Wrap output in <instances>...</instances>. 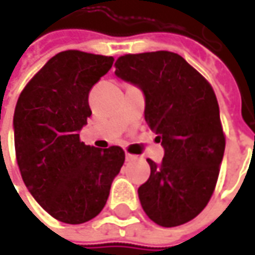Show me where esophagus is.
I'll return each mask as SVG.
<instances>
[{
    "mask_svg": "<svg viewBox=\"0 0 255 255\" xmlns=\"http://www.w3.org/2000/svg\"><path fill=\"white\" fill-rule=\"evenodd\" d=\"M126 162H133V160H136L137 159V156H134V154H129V153H126Z\"/></svg>",
    "mask_w": 255,
    "mask_h": 255,
    "instance_id": "1",
    "label": "esophagus"
}]
</instances>
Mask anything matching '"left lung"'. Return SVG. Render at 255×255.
<instances>
[{
	"label": "left lung",
	"instance_id": "obj_1",
	"mask_svg": "<svg viewBox=\"0 0 255 255\" xmlns=\"http://www.w3.org/2000/svg\"><path fill=\"white\" fill-rule=\"evenodd\" d=\"M115 75L144 96V121L162 143L160 163L147 159L150 177L137 189L147 217L162 227L193 220L214 191L226 139L210 84L169 51L125 55Z\"/></svg>",
	"mask_w": 255,
	"mask_h": 255
}]
</instances>
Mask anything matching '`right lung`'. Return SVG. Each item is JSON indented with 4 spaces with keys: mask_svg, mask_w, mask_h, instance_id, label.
<instances>
[{
    "mask_svg": "<svg viewBox=\"0 0 255 255\" xmlns=\"http://www.w3.org/2000/svg\"><path fill=\"white\" fill-rule=\"evenodd\" d=\"M113 61L81 51L59 52L28 82L15 106V154L22 180L36 203L62 223L96 217L125 162L119 146L98 149L79 140L92 115L89 91Z\"/></svg>",
    "mask_w": 255,
    "mask_h": 255,
    "instance_id": "right-lung-1",
    "label": "right lung"
}]
</instances>
